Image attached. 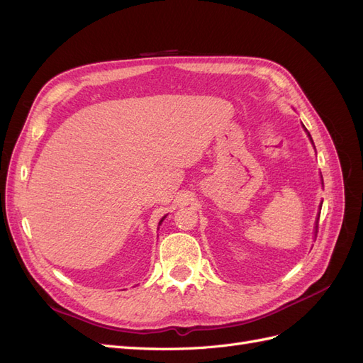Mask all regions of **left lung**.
Segmentation results:
<instances>
[{"instance_id":"left-lung-1","label":"left lung","mask_w":363,"mask_h":363,"mask_svg":"<svg viewBox=\"0 0 363 363\" xmlns=\"http://www.w3.org/2000/svg\"><path fill=\"white\" fill-rule=\"evenodd\" d=\"M303 127H304V125H303ZM304 130H306V128H304ZM306 131H307V130H306ZM307 136H309V138H311V135H309V131H307ZM311 140H312V138H311ZM318 219H320V216H318ZM316 227H318V221H316Z\"/></svg>"}]
</instances>
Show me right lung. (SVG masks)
I'll use <instances>...</instances> for the list:
<instances>
[{"label":"right lung","mask_w":363,"mask_h":363,"mask_svg":"<svg viewBox=\"0 0 363 363\" xmlns=\"http://www.w3.org/2000/svg\"><path fill=\"white\" fill-rule=\"evenodd\" d=\"M163 218H164V216H163ZM163 218H162V219H160V223H159V225H160V224H162V221H163Z\"/></svg>","instance_id":"add662e5"}]
</instances>
